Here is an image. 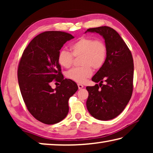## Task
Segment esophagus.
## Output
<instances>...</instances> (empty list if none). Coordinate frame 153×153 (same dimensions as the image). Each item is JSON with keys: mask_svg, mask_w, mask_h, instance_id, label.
Masks as SVG:
<instances>
[{"mask_svg": "<svg viewBox=\"0 0 153 153\" xmlns=\"http://www.w3.org/2000/svg\"><path fill=\"white\" fill-rule=\"evenodd\" d=\"M77 86H78L79 89H82V88H84V86H83V85L81 84H77Z\"/></svg>", "mask_w": 153, "mask_h": 153, "instance_id": "obj_1", "label": "esophagus"}]
</instances>
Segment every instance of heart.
Listing matches in <instances>:
<instances>
[{"mask_svg": "<svg viewBox=\"0 0 153 153\" xmlns=\"http://www.w3.org/2000/svg\"><path fill=\"white\" fill-rule=\"evenodd\" d=\"M70 52L61 50L59 53L58 63L61 67L69 68L74 63V57L81 56L82 67H75L66 73V76L74 81L82 83L92 74V68L99 69L104 65L107 56V47L101 40L82 37L70 46Z\"/></svg>", "mask_w": 153, "mask_h": 153, "instance_id": "1", "label": "heart"}]
</instances>
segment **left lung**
I'll list each match as a JSON object with an SVG mask.
<instances>
[{
  "mask_svg": "<svg viewBox=\"0 0 153 153\" xmlns=\"http://www.w3.org/2000/svg\"><path fill=\"white\" fill-rule=\"evenodd\" d=\"M86 32L102 36L107 47L104 65L92 78L93 82H99V84L86 87L88 92L87 109L97 120H113L124 110L132 94V55L120 34L113 28L108 26L90 28Z\"/></svg>",
  "mask_w": 153,
  "mask_h": 153,
  "instance_id": "left-lung-1",
  "label": "left lung"
}]
</instances>
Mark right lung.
Wrapping results in <instances>:
<instances>
[{
	"label": "right lung",
	"instance_id": "add662e5",
	"mask_svg": "<svg viewBox=\"0 0 153 153\" xmlns=\"http://www.w3.org/2000/svg\"><path fill=\"white\" fill-rule=\"evenodd\" d=\"M73 38L60 31L41 33L30 42L19 61L17 77L23 99L33 117L43 123H57L65 118L68 100L78 89L76 82L64 79L57 59L64 44ZM54 79L61 84L53 89Z\"/></svg>",
	"mask_w": 153,
	"mask_h": 153
}]
</instances>
